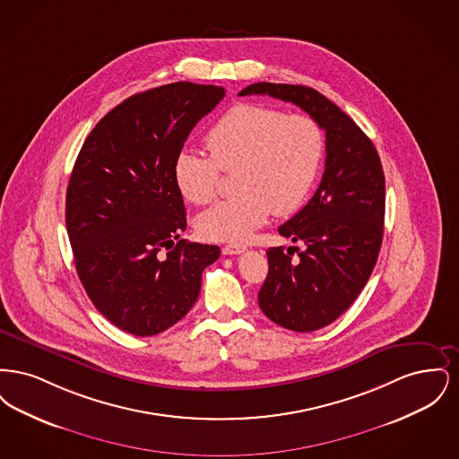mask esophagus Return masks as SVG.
Listing matches in <instances>:
<instances>
[{
  "instance_id": "esophagus-1",
  "label": "esophagus",
  "mask_w": 459,
  "mask_h": 459,
  "mask_svg": "<svg viewBox=\"0 0 459 459\" xmlns=\"http://www.w3.org/2000/svg\"><path fill=\"white\" fill-rule=\"evenodd\" d=\"M246 251V246H239V244H229L221 247V255H240Z\"/></svg>"
}]
</instances>
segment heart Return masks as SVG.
I'll use <instances>...</instances> for the list:
<instances>
[{
	"instance_id": "1",
	"label": "heart",
	"mask_w": 459,
	"mask_h": 459,
	"mask_svg": "<svg viewBox=\"0 0 459 459\" xmlns=\"http://www.w3.org/2000/svg\"><path fill=\"white\" fill-rule=\"evenodd\" d=\"M206 146L210 156L178 153L175 184L187 201L208 204L219 195L220 170L236 172L238 195L204 212L197 230L206 239L240 242L272 212L285 217L303 204L324 161L325 135L307 115L242 103L212 127Z\"/></svg>"
}]
</instances>
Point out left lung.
I'll use <instances>...</instances> for the list:
<instances>
[{
	"instance_id": "obj_1",
	"label": "left lung",
	"mask_w": 459,
	"mask_h": 459,
	"mask_svg": "<svg viewBox=\"0 0 459 459\" xmlns=\"http://www.w3.org/2000/svg\"><path fill=\"white\" fill-rule=\"evenodd\" d=\"M292 103L325 131V170L316 193L279 234L303 249L270 247L258 305L281 327L313 332L339 318L370 279L384 236L385 177L368 135L324 94L306 86L256 82L239 96ZM297 256H293V253Z\"/></svg>"
}]
</instances>
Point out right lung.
I'll return each instance as SVG.
<instances>
[{
  "label": "right lung",
  "mask_w": 459,
  "mask_h": 459,
  "mask_svg": "<svg viewBox=\"0 0 459 459\" xmlns=\"http://www.w3.org/2000/svg\"><path fill=\"white\" fill-rule=\"evenodd\" d=\"M223 96L193 82L134 94L96 124L75 160L65 203L75 270L96 309L132 335L186 316L203 270L219 260V246L178 239L186 208L174 165Z\"/></svg>",
  "instance_id": "obj_1"
}]
</instances>
